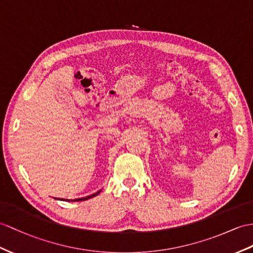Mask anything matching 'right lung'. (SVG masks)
Instances as JSON below:
<instances>
[{
	"label": "right lung",
	"instance_id": "1",
	"mask_svg": "<svg viewBox=\"0 0 253 253\" xmlns=\"http://www.w3.org/2000/svg\"><path fill=\"white\" fill-rule=\"evenodd\" d=\"M101 192V190L100 191H97L96 193H94V194H91V195H89V196H87V198H83V199H76V200H74V201H77V202H79V201H85V200H88V199H91V198H94L95 195H97L98 193ZM65 201H69V200H65Z\"/></svg>",
	"mask_w": 253,
	"mask_h": 253
}]
</instances>
